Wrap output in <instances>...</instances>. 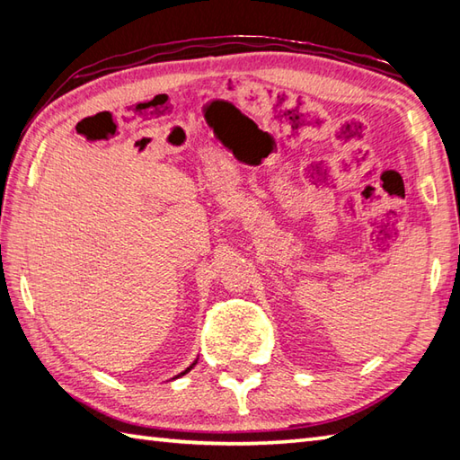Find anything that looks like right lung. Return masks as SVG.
I'll return each mask as SVG.
<instances>
[{
  "label": "right lung",
  "instance_id": "obj_1",
  "mask_svg": "<svg viewBox=\"0 0 460 460\" xmlns=\"http://www.w3.org/2000/svg\"><path fill=\"white\" fill-rule=\"evenodd\" d=\"M193 366H195V364H193ZM193 366H191V367H193ZM191 367H188V369H185V371H183V374H188V371H190ZM183 374H180V376H183Z\"/></svg>",
  "mask_w": 460,
  "mask_h": 460
}]
</instances>
